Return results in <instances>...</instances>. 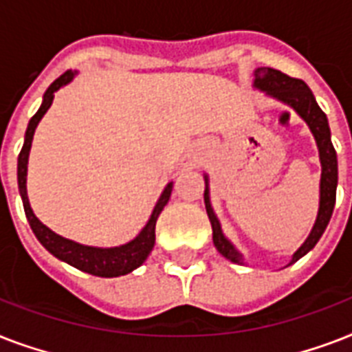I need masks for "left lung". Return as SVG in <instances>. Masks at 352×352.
Returning <instances> with one entry per match:
<instances>
[{"label":"left lung","instance_id":"8db88e82","mask_svg":"<svg viewBox=\"0 0 352 352\" xmlns=\"http://www.w3.org/2000/svg\"><path fill=\"white\" fill-rule=\"evenodd\" d=\"M254 84L259 89L267 91L270 96H276L278 100L289 104L294 107L298 115L309 124L312 135L316 138L318 149H320V160H322V184H320V212H318L316 225L312 228L311 235L301 245V248L294 254L292 261L296 263L300 257H303L309 250L314 248L322 234L327 228L331 215H333L334 203H336V184H338V160H336V151L331 142V129H329V122L325 113L320 109V106L314 100L312 91L307 87V84L300 78H292L289 74L281 73L278 69L272 67H257L256 69V80ZM208 181V179H206ZM204 204H206V214L212 223V230H214V245L219 250L221 256L230 259L234 263L243 261V256L235 250L232 243L226 239L217 217H215L214 210L210 206L208 188L204 190Z\"/></svg>","mask_w":352,"mask_h":352}]
</instances>
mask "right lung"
I'll list each match as a JSON object with an SVG mask.
<instances>
[{"label": "right lung", "mask_w": 352, "mask_h": 352, "mask_svg": "<svg viewBox=\"0 0 352 352\" xmlns=\"http://www.w3.org/2000/svg\"><path fill=\"white\" fill-rule=\"evenodd\" d=\"M74 73L73 71H65V73L56 78L49 85V89L45 91L43 95V104L36 111V115L30 118L29 127H27V133H25V142L23 148L19 151L18 157V186L19 193H21V201H23L25 215L29 219V225L34 232V235L38 237L41 245L45 246L47 250L51 252L52 256H56L58 259L69 263L71 267L78 268L82 272L93 274V276H98V278H117V276H124V274H129L131 270H135L137 267H140L146 257L149 256V252L153 250L155 245V225H157V219H159L160 212L164 208L168 201H170L171 188L173 184H168L164 188V192L160 195L159 203L155 204V210L151 217H149L148 225L144 226L142 232L135 237L133 241H129L127 245L115 246V248H95V246H84L74 243V241H69L62 235L54 234L52 230H49L45 225H41L40 219L32 214L29 204V197H27V162H29V151L30 144H32V137H34V129L38 126V122L41 120V117L45 115L47 109L51 107L52 98H54V91H58L62 85L69 84L73 80Z\"/></svg>", "instance_id": "add662e5"}]
</instances>
